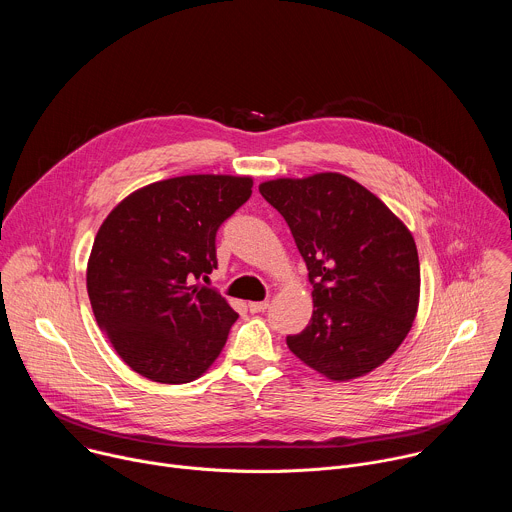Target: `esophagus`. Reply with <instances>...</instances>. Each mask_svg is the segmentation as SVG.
I'll return each mask as SVG.
<instances>
[{
	"label": "esophagus",
	"mask_w": 512,
	"mask_h": 512,
	"mask_svg": "<svg viewBox=\"0 0 512 512\" xmlns=\"http://www.w3.org/2000/svg\"><path fill=\"white\" fill-rule=\"evenodd\" d=\"M267 306H269V302H249L251 314H261L267 310Z\"/></svg>",
	"instance_id": "esophagus-1"
}]
</instances>
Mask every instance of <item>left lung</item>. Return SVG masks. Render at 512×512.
Segmentation results:
<instances>
[{
	"label": "left lung",
	"mask_w": 512,
	"mask_h": 512,
	"mask_svg": "<svg viewBox=\"0 0 512 512\" xmlns=\"http://www.w3.org/2000/svg\"><path fill=\"white\" fill-rule=\"evenodd\" d=\"M294 235L314 283L312 320L287 348L322 377L369 375L409 334L419 308L411 231L371 190L338 172L259 184Z\"/></svg>",
	"instance_id": "obj_1"
}]
</instances>
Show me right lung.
<instances>
[{
	"label": "right lung",
	"mask_w": 512,
	"mask_h": 512,
	"mask_svg": "<svg viewBox=\"0 0 512 512\" xmlns=\"http://www.w3.org/2000/svg\"><path fill=\"white\" fill-rule=\"evenodd\" d=\"M251 188V176H176L137 188L107 214L87 291L97 324L131 371L182 385L225 348L239 314L194 279L216 267V231Z\"/></svg>",
	"instance_id": "1"
}]
</instances>
